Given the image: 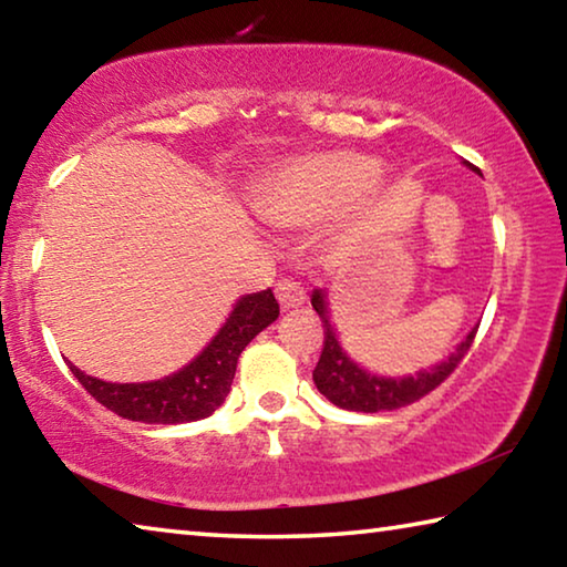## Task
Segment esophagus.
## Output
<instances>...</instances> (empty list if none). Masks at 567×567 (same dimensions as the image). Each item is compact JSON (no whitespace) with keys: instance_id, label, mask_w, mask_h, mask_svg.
Masks as SVG:
<instances>
[{"instance_id":"obj_1","label":"esophagus","mask_w":567,"mask_h":567,"mask_svg":"<svg viewBox=\"0 0 567 567\" xmlns=\"http://www.w3.org/2000/svg\"><path fill=\"white\" fill-rule=\"evenodd\" d=\"M275 297L282 310H292V307H300L305 302V287L302 282L292 280V277H285V280L275 285Z\"/></svg>"}]
</instances>
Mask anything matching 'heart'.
Masks as SVG:
<instances>
[{"label":"heart","mask_w":567,"mask_h":567,"mask_svg":"<svg viewBox=\"0 0 567 567\" xmlns=\"http://www.w3.org/2000/svg\"><path fill=\"white\" fill-rule=\"evenodd\" d=\"M378 172L375 159L350 150L297 155L255 192L257 213L285 229L324 225L348 213L375 185Z\"/></svg>","instance_id":"1"}]
</instances>
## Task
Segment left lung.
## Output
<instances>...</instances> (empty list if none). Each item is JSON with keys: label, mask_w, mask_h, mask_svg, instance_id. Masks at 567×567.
Segmentation results:
<instances>
[{"label": "left lung", "mask_w": 567, "mask_h": 567, "mask_svg": "<svg viewBox=\"0 0 567 567\" xmlns=\"http://www.w3.org/2000/svg\"><path fill=\"white\" fill-rule=\"evenodd\" d=\"M312 307L315 312L320 315L324 340H322V352L318 360V368L312 372V380L318 390L328 398L332 405L342 410H354V412H382V410H398L412 405L420 398H425L433 392L440 382H445L453 375L455 368L463 362L465 354L470 352V344L475 340L477 328L467 334V338L457 344V350L450 354L445 362H440L437 368L417 372V378H375L370 372L360 370L348 354L342 352L338 338H334L332 324L328 318V305H324L322 290L312 292Z\"/></svg>", "instance_id": "1"}]
</instances>
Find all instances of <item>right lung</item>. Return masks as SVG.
Returning <instances> with one entry per match:
<instances>
[{
  "label": "right lung",
  "instance_id": "obj_1",
  "mask_svg": "<svg viewBox=\"0 0 567 567\" xmlns=\"http://www.w3.org/2000/svg\"><path fill=\"white\" fill-rule=\"evenodd\" d=\"M277 315H280V305H277L272 290L243 297L225 328L217 332V338L207 344L203 354H197L175 375L157 382L114 385V382L84 375L72 362L70 370L94 400L124 420L147 422V425L195 422L213 415L223 405L235 380L239 352L252 342L257 332L275 322Z\"/></svg>",
  "mask_w": 567,
  "mask_h": 567
}]
</instances>
